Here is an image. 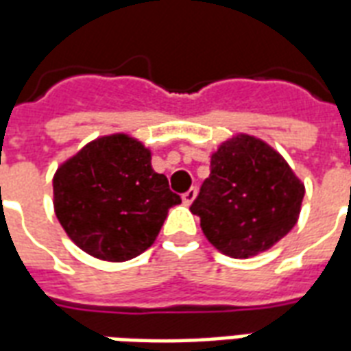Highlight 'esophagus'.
I'll list each match as a JSON object with an SVG mask.
<instances>
[{
  "instance_id": "esophagus-1",
  "label": "esophagus",
  "mask_w": 351,
  "mask_h": 351,
  "mask_svg": "<svg viewBox=\"0 0 351 351\" xmlns=\"http://www.w3.org/2000/svg\"><path fill=\"white\" fill-rule=\"evenodd\" d=\"M196 194H198V191H196V186H193V189H189L185 194H183V204L185 206H191L194 202V198H196Z\"/></svg>"
}]
</instances>
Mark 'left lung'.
Masks as SVG:
<instances>
[{"label":"left lung","instance_id":"left-lung-1","mask_svg":"<svg viewBox=\"0 0 351 351\" xmlns=\"http://www.w3.org/2000/svg\"><path fill=\"white\" fill-rule=\"evenodd\" d=\"M305 185L260 138L237 134L211 155V173L191 211L207 241L230 258L256 256L299 219Z\"/></svg>","mask_w":351,"mask_h":351}]
</instances>
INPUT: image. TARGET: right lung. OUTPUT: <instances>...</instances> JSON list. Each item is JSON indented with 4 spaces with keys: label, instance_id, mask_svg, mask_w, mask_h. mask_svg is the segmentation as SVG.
Returning <instances> with one entry per match:
<instances>
[{
    "label": "right lung",
    "instance_id": "obj_1",
    "mask_svg": "<svg viewBox=\"0 0 351 351\" xmlns=\"http://www.w3.org/2000/svg\"><path fill=\"white\" fill-rule=\"evenodd\" d=\"M178 204L165 173L151 168V151L127 134L89 142L53 176L58 221L84 252L106 262L149 249Z\"/></svg>",
    "mask_w": 351,
    "mask_h": 351
}]
</instances>
